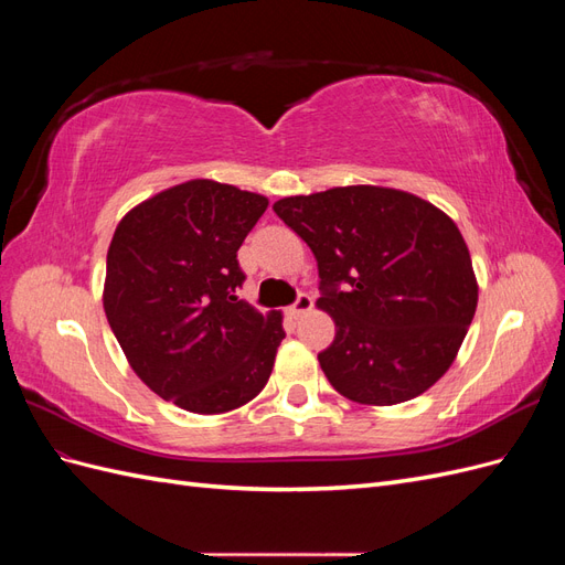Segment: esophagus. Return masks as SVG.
Returning a JSON list of instances; mask_svg holds the SVG:
<instances>
[{
  "label": "esophagus",
  "mask_w": 565,
  "mask_h": 565,
  "mask_svg": "<svg viewBox=\"0 0 565 565\" xmlns=\"http://www.w3.org/2000/svg\"><path fill=\"white\" fill-rule=\"evenodd\" d=\"M313 309V299L309 295H299L297 301L289 306V316H292L295 320H299L303 313H309Z\"/></svg>",
  "instance_id": "34e87169"
}]
</instances>
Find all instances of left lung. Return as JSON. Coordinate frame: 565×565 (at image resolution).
I'll return each instance as SVG.
<instances>
[{
    "label": "left lung",
    "instance_id": "obj_1",
    "mask_svg": "<svg viewBox=\"0 0 565 565\" xmlns=\"http://www.w3.org/2000/svg\"><path fill=\"white\" fill-rule=\"evenodd\" d=\"M318 262L334 341L324 377L363 405L417 398L452 365L478 303L455 221L413 193L344 185L273 204Z\"/></svg>",
    "mask_w": 565,
    "mask_h": 565
}]
</instances>
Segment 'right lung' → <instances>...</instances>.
<instances>
[{
  "mask_svg": "<svg viewBox=\"0 0 565 565\" xmlns=\"http://www.w3.org/2000/svg\"><path fill=\"white\" fill-rule=\"evenodd\" d=\"M268 198L193 179L136 204L108 247L104 309L131 370L188 413L249 403L285 339L278 311L235 297L247 233Z\"/></svg>",
  "mask_w": 565,
  "mask_h": 565,
  "instance_id": "obj_1",
  "label": "right lung"
}]
</instances>
